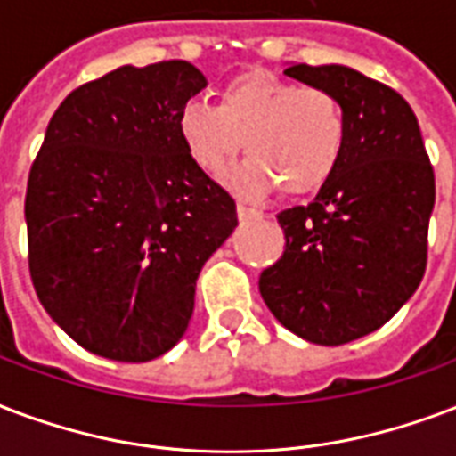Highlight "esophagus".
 <instances>
[{
    "mask_svg": "<svg viewBox=\"0 0 456 456\" xmlns=\"http://www.w3.org/2000/svg\"><path fill=\"white\" fill-rule=\"evenodd\" d=\"M236 213H239V220L241 222H251L263 217V213H260L258 208H251V205H246V203L236 205Z\"/></svg>",
    "mask_w": 456,
    "mask_h": 456,
    "instance_id": "1",
    "label": "esophagus"
}]
</instances>
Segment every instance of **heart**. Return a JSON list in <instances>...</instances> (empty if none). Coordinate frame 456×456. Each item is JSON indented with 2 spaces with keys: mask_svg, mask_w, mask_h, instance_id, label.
<instances>
[{
  "mask_svg": "<svg viewBox=\"0 0 456 456\" xmlns=\"http://www.w3.org/2000/svg\"><path fill=\"white\" fill-rule=\"evenodd\" d=\"M179 135L200 172L220 174L246 151L248 159L227 174L229 186L263 196H308L335 174L346 145V110L337 93L301 86L270 71H246L227 81L220 102L189 100Z\"/></svg>",
  "mask_w": 456,
  "mask_h": 456,
  "instance_id": "b5f03b06",
  "label": "heart"
}]
</instances>
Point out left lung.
<instances>
[{"label":"left lung","instance_id":"1","mask_svg":"<svg viewBox=\"0 0 456 456\" xmlns=\"http://www.w3.org/2000/svg\"><path fill=\"white\" fill-rule=\"evenodd\" d=\"M284 74L339 95L346 145L318 196L277 215L284 251L260 273V297L294 335L337 346L382 328L419 289L436 174L395 88L339 64Z\"/></svg>","mask_w":456,"mask_h":456}]
</instances>
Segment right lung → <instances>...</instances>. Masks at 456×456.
<instances>
[{
	"mask_svg": "<svg viewBox=\"0 0 456 456\" xmlns=\"http://www.w3.org/2000/svg\"><path fill=\"white\" fill-rule=\"evenodd\" d=\"M208 86L169 59L71 90L28 174V267L52 321L83 349L143 363L189 328L200 267L236 203L200 172L179 112Z\"/></svg>",
	"mask_w": 456,
	"mask_h": 456,
	"instance_id": "right-lung-1",
	"label": "right lung"
}]
</instances>
